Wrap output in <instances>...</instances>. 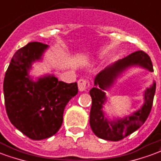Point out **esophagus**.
Wrapping results in <instances>:
<instances>
[{"instance_id":"esophagus-1","label":"esophagus","mask_w":161,"mask_h":161,"mask_svg":"<svg viewBox=\"0 0 161 161\" xmlns=\"http://www.w3.org/2000/svg\"><path fill=\"white\" fill-rule=\"evenodd\" d=\"M78 88L80 92L87 91L90 88V81L89 80L81 78L78 80Z\"/></svg>"}]
</instances>
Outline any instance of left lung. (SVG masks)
Returning a JSON list of instances; mask_svg holds the SVG:
<instances>
[{"label": "left lung", "mask_w": 161, "mask_h": 161, "mask_svg": "<svg viewBox=\"0 0 161 161\" xmlns=\"http://www.w3.org/2000/svg\"><path fill=\"white\" fill-rule=\"evenodd\" d=\"M132 65H140L151 72L154 71L149 56L143 51H137L124 58L119 59L109 67L105 68L94 79V87L90 90L92 97L90 125L94 134L102 139L119 141L125 138L143 125L149 115L156 89L155 82L145 91V101L142 108L131 114L130 116L121 119H118L115 121H108L102 110L103 104L106 100L103 91L113 85L114 80L122 71Z\"/></svg>", "instance_id": "obj_1"}]
</instances>
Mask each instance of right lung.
I'll return each instance as SVG.
<instances>
[{
	"mask_svg": "<svg viewBox=\"0 0 161 161\" xmlns=\"http://www.w3.org/2000/svg\"><path fill=\"white\" fill-rule=\"evenodd\" d=\"M47 45L30 42L17 51L3 82L5 106L11 123L33 140L56 134L63 123L65 106L78 93L77 83L59 81L53 75L36 82L28 71L34 61L41 59Z\"/></svg>",
	"mask_w": 161,
	"mask_h": 161,
	"instance_id": "1",
	"label": "right lung"
}]
</instances>
